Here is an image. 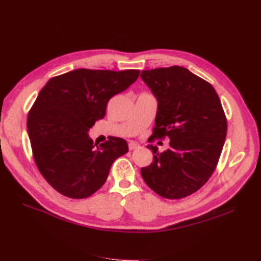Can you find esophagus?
<instances>
[{
	"instance_id": "esophagus-1",
	"label": "esophagus",
	"mask_w": 261,
	"mask_h": 261,
	"mask_svg": "<svg viewBox=\"0 0 261 261\" xmlns=\"http://www.w3.org/2000/svg\"><path fill=\"white\" fill-rule=\"evenodd\" d=\"M141 146L138 145L137 143H134V142H130L129 143V150H135V149H138Z\"/></svg>"
}]
</instances>
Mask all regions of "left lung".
Returning <instances> with one entry per match:
<instances>
[{"mask_svg":"<svg viewBox=\"0 0 261 261\" xmlns=\"http://www.w3.org/2000/svg\"><path fill=\"white\" fill-rule=\"evenodd\" d=\"M142 80L158 99L154 137L170 138V148L153 152V163L142 168L155 193L179 199L199 190L213 174L227 135L220 99L213 86L180 66L144 70Z\"/></svg>","mask_w":261,"mask_h":261,"instance_id":"obj_1","label":"left lung"}]
</instances>
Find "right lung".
Segmentation results:
<instances>
[{
	"label": "right lung",
	"instance_id": "1",
	"mask_svg": "<svg viewBox=\"0 0 261 261\" xmlns=\"http://www.w3.org/2000/svg\"><path fill=\"white\" fill-rule=\"evenodd\" d=\"M140 70L76 69L50 79L27 118L34 162L47 182L64 196H91L106 182L113 162L128 152L123 138L93 145L88 131L103 118L109 99L126 90Z\"/></svg>",
	"mask_w": 261,
	"mask_h": 261
}]
</instances>
